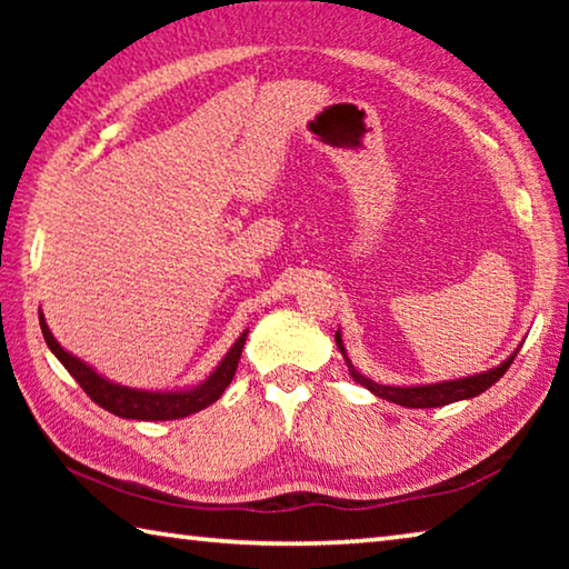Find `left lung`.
Segmentation results:
<instances>
[{"mask_svg": "<svg viewBox=\"0 0 569 569\" xmlns=\"http://www.w3.org/2000/svg\"><path fill=\"white\" fill-rule=\"evenodd\" d=\"M336 346H339L343 361H346V366H349L351 379L356 383H361L363 389H369L373 397L387 399L391 403H399V407H407V409H435V407H447V403H455V401L479 397V393H485L489 387H492V383H497L505 377L509 363L515 361V356L519 351V349H515L499 366H492V369L479 371V373H471V377L435 381V383H401V387H397V383H377L373 379L363 377V373L356 369L349 359V351H346V346H343L341 331H336Z\"/></svg>", "mask_w": 569, "mask_h": 569, "instance_id": "1", "label": "left lung"}]
</instances>
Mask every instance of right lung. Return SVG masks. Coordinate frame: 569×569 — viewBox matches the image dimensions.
Instances as JSON below:
<instances>
[{
    "instance_id": "obj_1",
    "label": "right lung",
    "mask_w": 569,
    "mask_h": 569,
    "mask_svg": "<svg viewBox=\"0 0 569 569\" xmlns=\"http://www.w3.org/2000/svg\"><path fill=\"white\" fill-rule=\"evenodd\" d=\"M40 326L42 336L50 351L57 356L67 371L72 373V379L80 383L84 393L100 403L104 411L114 413V417L122 419H138V421H170V419H182L190 417V413H198L208 409L210 403L220 399L230 381L236 377L240 353H243V346L248 339V331H243L230 346L228 353L220 359V363L210 371L206 381L196 383V387H180V389H138V387H124V383L110 381L108 377L90 366L88 361L77 359L72 351H67L64 346L54 339L50 326L44 321V313L40 308Z\"/></svg>"
}]
</instances>
